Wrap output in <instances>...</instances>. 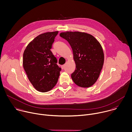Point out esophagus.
Here are the masks:
<instances>
[{"mask_svg": "<svg viewBox=\"0 0 132 132\" xmlns=\"http://www.w3.org/2000/svg\"><path fill=\"white\" fill-rule=\"evenodd\" d=\"M65 66V65H62V66H61V68H62V69H64Z\"/></svg>", "mask_w": 132, "mask_h": 132, "instance_id": "1", "label": "esophagus"}]
</instances>
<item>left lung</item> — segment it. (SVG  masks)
Wrapping results in <instances>:
<instances>
[{
	"label": "left lung",
	"mask_w": 132,
	"mask_h": 132,
	"mask_svg": "<svg viewBox=\"0 0 132 132\" xmlns=\"http://www.w3.org/2000/svg\"><path fill=\"white\" fill-rule=\"evenodd\" d=\"M60 35L72 50L76 69L71 75L74 83L82 88L93 86L98 80L104 63V53L93 35L79 31H66Z\"/></svg>",
	"instance_id": "left-lung-1"
}]
</instances>
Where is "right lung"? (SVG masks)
<instances>
[{
  "label": "right lung",
  "mask_w": 132,
  "mask_h": 132,
  "mask_svg": "<svg viewBox=\"0 0 132 132\" xmlns=\"http://www.w3.org/2000/svg\"><path fill=\"white\" fill-rule=\"evenodd\" d=\"M59 31L41 34L31 41L23 55V66L34 88L46 92L57 84L61 68L51 49Z\"/></svg>",
  "instance_id": "obj_1"
}]
</instances>
